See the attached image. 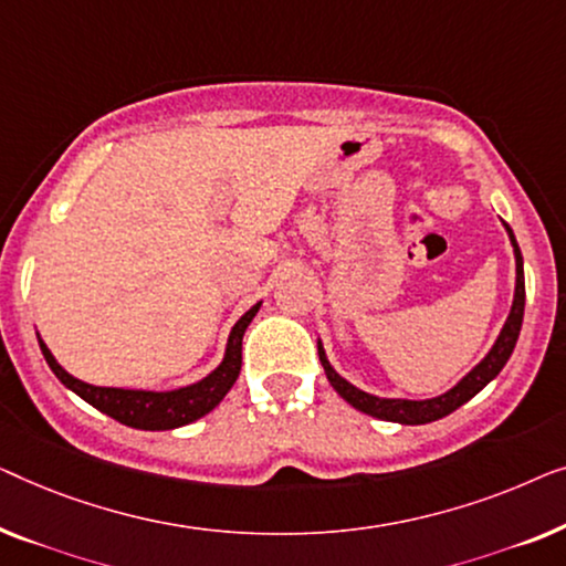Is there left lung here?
<instances>
[{
    "label": "left lung",
    "instance_id": "left-lung-1",
    "mask_svg": "<svg viewBox=\"0 0 566 566\" xmlns=\"http://www.w3.org/2000/svg\"><path fill=\"white\" fill-rule=\"evenodd\" d=\"M505 233L511 238L513 245V256H515V292H513V305L511 313H507L503 328H500L495 344L488 354L482 356L480 364H474L464 377H461L457 385L446 392L428 397V400H405V397H379L371 392H364L356 385H352L346 377L333 369V364L328 361V354H325L323 340L317 338V356H321V364L325 369V377H328L331 387L344 397L348 405H354L356 410L366 412V416L379 418V420H389V423H400V426H423V423H433V420L446 418L449 412H453L461 405L472 400V397L490 385L492 379L503 371V366L511 359L515 344H518L521 336V325H523V305H525V282H523V256L518 249V241H515L513 230L507 222L503 220Z\"/></svg>",
    "mask_w": 566,
    "mask_h": 566
}]
</instances>
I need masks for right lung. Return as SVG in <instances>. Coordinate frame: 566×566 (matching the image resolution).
Wrapping results in <instances>:
<instances>
[{"instance_id": "obj_1", "label": "right lung", "mask_w": 566, "mask_h": 566, "mask_svg": "<svg viewBox=\"0 0 566 566\" xmlns=\"http://www.w3.org/2000/svg\"><path fill=\"white\" fill-rule=\"evenodd\" d=\"M259 307L261 302H256V305L249 307L241 317H238V323L230 328L222 361L214 366L210 374H205L202 379L192 381V385L164 389V392H156V389L97 387L90 385V381L76 379L74 374H69L59 361H55V356L51 354V348L45 346L41 333H35V336L48 366H51V371L61 379V385L82 397L84 402H90L92 408H97L109 418L120 420L123 426L138 428V431H174V428L195 423V420L207 416L212 408H218L222 397H226L230 392V387L235 385L238 374H241L243 333L251 325L253 317H256Z\"/></svg>"}]
</instances>
